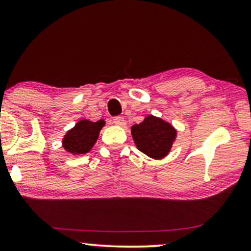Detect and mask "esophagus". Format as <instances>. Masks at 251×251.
<instances>
[{
	"instance_id": "obj_1",
	"label": "esophagus",
	"mask_w": 251,
	"mask_h": 251,
	"mask_svg": "<svg viewBox=\"0 0 251 251\" xmlns=\"http://www.w3.org/2000/svg\"><path fill=\"white\" fill-rule=\"evenodd\" d=\"M113 122H114L116 126H126V120L125 118H122V116H115V118H113Z\"/></svg>"
}]
</instances>
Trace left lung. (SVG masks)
<instances>
[{
    "label": "left lung",
    "mask_w": 251,
    "mask_h": 251,
    "mask_svg": "<svg viewBox=\"0 0 251 251\" xmlns=\"http://www.w3.org/2000/svg\"><path fill=\"white\" fill-rule=\"evenodd\" d=\"M131 135L140 152L153 159H162L169 153L177 133L168 122L149 115L139 125L131 126Z\"/></svg>",
    "instance_id": "left-lung-1"
}]
</instances>
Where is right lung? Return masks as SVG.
Wrapping results in <instances>:
<instances>
[{"instance_id":"add662e5","label":"right lung","mask_w":251,"mask_h":251,"mask_svg":"<svg viewBox=\"0 0 251 251\" xmlns=\"http://www.w3.org/2000/svg\"><path fill=\"white\" fill-rule=\"evenodd\" d=\"M104 120L91 122L82 120L71 129L63 139L64 149L72 154H85L92 149L97 142L99 131L104 126Z\"/></svg>"}]
</instances>
